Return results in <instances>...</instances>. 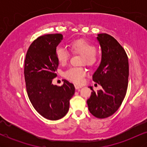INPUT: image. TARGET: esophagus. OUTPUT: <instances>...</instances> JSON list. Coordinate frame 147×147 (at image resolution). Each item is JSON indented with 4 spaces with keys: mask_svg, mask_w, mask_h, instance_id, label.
Here are the masks:
<instances>
[{
    "mask_svg": "<svg viewBox=\"0 0 147 147\" xmlns=\"http://www.w3.org/2000/svg\"><path fill=\"white\" fill-rule=\"evenodd\" d=\"M82 86H78V85H75V89L76 90H78V89H79V88H82Z\"/></svg>",
    "mask_w": 147,
    "mask_h": 147,
    "instance_id": "34e87169",
    "label": "esophagus"
}]
</instances>
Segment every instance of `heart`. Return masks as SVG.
I'll list each match as a JSON object with an SVG mask.
<instances>
[{
  "label": "heart",
  "mask_w": 147,
  "mask_h": 147,
  "mask_svg": "<svg viewBox=\"0 0 147 147\" xmlns=\"http://www.w3.org/2000/svg\"><path fill=\"white\" fill-rule=\"evenodd\" d=\"M70 48L72 53L83 55L82 62L84 63L92 66L97 63V48L91 42L82 38L76 39L70 43ZM55 55L59 63L61 65H65L70 57L68 50L61 45H59L55 49ZM86 75V70L83 68L78 67L70 68L64 73L65 78L77 84H81L83 82L84 77Z\"/></svg>",
  "instance_id": "heart-1"
}]
</instances>
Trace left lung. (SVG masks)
<instances>
[{
	"label": "left lung",
	"mask_w": 147,
	"mask_h": 147,
	"mask_svg": "<svg viewBox=\"0 0 147 147\" xmlns=\"http://www.w3.org/2000/svg\"><path fill=\"white\" fill-rule=\"evenodd\" d=\"M97 40L102 48V61L92 75V80L102 90H92L87 100L88 110L95 117H110L118 110L125 97L129 82L128 56L117 40L108 34H99Z\"/></svg>",
	"instance_id": "obj_1"
}]
</instances>
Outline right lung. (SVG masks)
<instances>
[{"mask_svg":"<svg viewBox=\"0 0 147 147\" xmlns=\"http://www.w3.org/2000/svg\"><path fill=\"white\" fill-rule=\"evenodd\" d=\"M61 34L42 35L30 45L25 59L26 90L35 110L43 117L57 120L66 115L75 86L64 79L61 86L53 85L59 62L55 49L62 40Z\"/></svg>","mask_w":147,"mask_h":147,"instance_id":"right-lung-1","label":"right lung"}]
</instances>
